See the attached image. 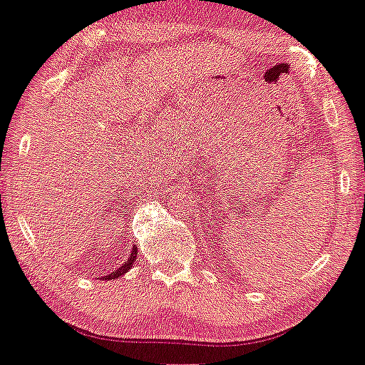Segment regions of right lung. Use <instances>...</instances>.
I'll list each match as a JSON object with an SVG mask.
<instances>
[{
    "instance_id": "add662e5",
    "label": "right lung",
    "mask_w": 365,
    "mask_h": 365,
    "mask_svg": "<svg viewBox=\"0 0 365 365\" xmlns=\"http://www.w3.org/2000/svg\"><path fill=\"white\" fill-rule=\"evenodd\" d=\"M135 257H137V247H134V249H132V252H130V257H128V259L125 261L123 264L118 266V268H116L115 272H111V273H109V275H106V277H104L106 280H113V278H118V277L123 275V273H127L128 269H130L132 266H134V262H135Z\"/></svg>"
}]
</instances>
